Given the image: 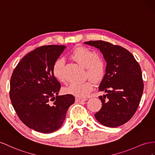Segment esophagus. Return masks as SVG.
<instances>
[{"instance_id": "34e87169", "label": "esophagus", "mask_w": 155, "mask_h": 155, "mask_svg": "<svg viewBox=\"0 0 155 155\" xmlns=\"http://www.w3.org/2000/svg\"><path fill=\"white\" fill-rule=\"evenodd\" d=\"M86 99H80V98H76L75 99V101H76L77 103H82L84 102V101H85Z\"/></svg>"}]
</instances>
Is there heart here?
<instances>
[{"label":"heart","mask_w":155,"mask_h":155,"mask_svg":"<svg viewBox=\"0 0 155 155\" xmlns=\"http://www.w3.org/2000/svg\"><path fill=\"white\" fill-rule=\"evenodd\" d=\"M71 58L86 69V76L95 82L102 81L106 71V64L103 57L90 48L79 47L75 48ZM64 61L62 58L57 60L52 66L54 77L60 82L65 81L63 74ZM94 88V82L87 80L82 82H73L64 89L65 94L79 98H86Z\"/></svg>","instance_id":"obj_1"}]
</instances>
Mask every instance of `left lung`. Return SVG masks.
<instances>
[{
	"mask_svg": "<svg viewBox=\"0 0 155 155\" xmlns=\"http://www.w3.org/2000/svg\"><path fill=\"white\" fill-rule=\"evenodd\" d=\"M107 61L105 74L99 87L105 95L99 96L102 107L95 114L96 119L106 127L125 124L134 116L143 91L142 74L139 64L131 53L120 46L104 41H90Z\"/></svg>",
	"mask_w": 155,
	"mask_h": 155,
	"instance_id": "8db88e82",
	"label": "left lung"
}]
</instances>
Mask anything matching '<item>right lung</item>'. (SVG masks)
<instances>
[{"instance_id":"1","label":"right lung","mask_w":155,"mask_h":155,"mask_svg":"<svg viewBox=\"0 0 155 155\" xmlns=\"http://www.w3.org/2000/svg\"><path fill=\"white\" fill-rule=\"evenodd\" d=\"M65 48L52 45L38 47L24 56L12 73V104L30 129L43 133L59 129L74 103L72 95H58L61 86L52 73L53 65Z\"/></svg>"}]
</instances>
